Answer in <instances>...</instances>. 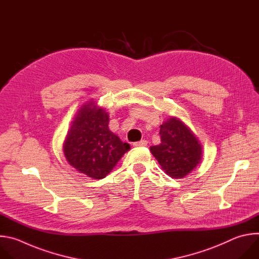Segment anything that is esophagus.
I'll use <instances>...</instances> for the list:
<instances>
[{
    "label": "esophagus",
    "instance_id": "34e87169",
    "mask_svg": "<svg viewBox=\"0 0 259 259\" xmlns=\"http://www.w3.org/2000/svg\"><path fill=\"white\" fill-rule=\"evenodd\" d=\"M147 144H148V141H147V140H141V141H139V142L134 143L133 145H134L135 147H143V146H147Z\"/></svg>",
    "mask_w": 259,
    "mask_h": 259
}]
</instances>
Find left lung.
Masks as SVG:
<instances>
[{"label":"left lung","mask_w":259,"mask_h":259,"mask_svg":"<svg viewBox=\"0 0 259 259\" xmlns=\"http://www.w3.org/2000/svg\"><path fill=\"white\" fill-rule=\"evenodd\" d=\"M159 134L161 143L150 147L153 156L167 176L185 178L201 161V144L182 120L172 116L160 125Z\"/></svg>","instance_id":"8db88e82"}]
</instances>
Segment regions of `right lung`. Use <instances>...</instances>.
Masks as SVG:
<instances>
[{
	"label": "right lung",
	"mask_w": 259,
	"mask_h": 259,
	"mask_svg": "<svg viewBox=\"0 0 259 259\" xmlns=\"http://www.w3.org/2000/svg\"><path fill=\"white\" fill-rule=\"evenodd\" d=\"M109 115L94 101L77 111L63 144L68 163L95 180L104 179L131 147L113 134Z\"/></svg>",
	"instance_id": "1"
}]
</instances>
